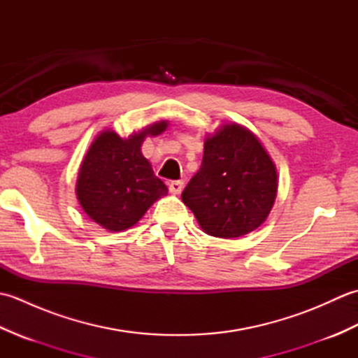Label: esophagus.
<instances>
[{"mask_svg": "<svg viewBox=\"0 0 358 358\" xmlns=\"http://www.w3.org/2000/svg\"><path fill=\"white\" fill-rule=\"evenodd\" d=\"M169 191L173 195L181 194V191H183V181H171V183H169Z\"/></svg>", "mask_w": 358, "mask_h": 358, "instance_id": "esophagus-1", "label": "esophagus"}]
</instances>
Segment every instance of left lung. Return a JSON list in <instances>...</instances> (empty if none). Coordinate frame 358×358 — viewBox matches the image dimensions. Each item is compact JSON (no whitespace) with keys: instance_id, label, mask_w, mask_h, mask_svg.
I'll return each instance as SVG.
<instances>
[{"instance_id":"obj_1","label":"left lung","mask_w":358,"mask_h":358,"mask_svg":"<svg viewBox=\"0 0 358 358\" xmlns=\"http://www.w3.org/2000/svg\"><path fill=\"white\" fill-rule=\"evenodd\" d=\"M277 167L258 136L237 123L204 138L200 171L181 194L203 232L238 238L260 227L273 208Z\"/></svg>"}]
</instances>
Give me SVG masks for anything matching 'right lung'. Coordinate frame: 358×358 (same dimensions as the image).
I'll list each match as a JSON object with an SVG mask.
<instances>
[{"label": "right lung", "mask_w": 358, "mask_h": 358, "mask_svg": "<svg viewBox=\"0 0 358 358\" xmlns=\"http://www.w3.org/2000/svg\"><path fill=\"white\" fill-rule=\"evenodd\" d=\"M169 121L159 120L127 138L106 129L95 136L81 162L75 194L86 215L109 232L135 226L167 187L141 154L146 136L163 134Z\"/></svg>", "instance_id": "obj_1"}]
</instances>
